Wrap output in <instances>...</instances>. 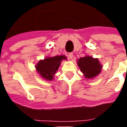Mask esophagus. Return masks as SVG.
<instances>
[{"label": "esophagus", "instance_id": "34e87169", "mask_svg": "<svg viewBox=\"0 0 127 127\" xmlns=\"http://www.w3.org/2000/svg\"><path fill=\"white\" fill-rule=\"evenodd\" d=\"M67 56H68V58H69V59H72L73 57V53H69Z\"/></svg>", "mask_w": 127, "mask_h": 127}]
</instances>
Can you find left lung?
Instances as JSON below:
<instances>
[{
	"label": "left lung",
	"instance_id": "left-lung-1",
	"mask_svg": "<svg viewBox=\"0 0 127 127\" xmlns=\"http://www.w3.org/2000/svg\"><path fill=\"white\" fill-rule=\"evenodd\" d=\"M77 64L86 78H93L101 72V66L98 59L91 56H85L78 60Z\"/></svg>",
	"mask_w": 127,
	"mask_h": 127
}]
</instances>
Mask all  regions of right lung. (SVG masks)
Here are the masks:
<instances>
[{"label": "right lung", "instance_id": "right-lung-1", "mask_svg": "<svg viewBox=\"0 0 127 127\" xmlns=\"http://www.w3.org/2000/svg\"><path fill=\"white\" fill-rule=\"evenodd\" d=\"M64 59H66L64 56H56L46 58L38 63L36 66V71L45 80H53L54 75L61 64V61Z\"/></svg>", "mask_w": 127, "mask_h": 127}]
</instances>
